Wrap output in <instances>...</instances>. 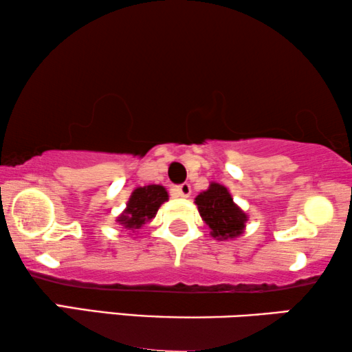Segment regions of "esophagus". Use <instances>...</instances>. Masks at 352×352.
Instances as JSON below:
<instances>
[{
    "mask_svg": "<svg viewBox=\"0 0 352 352\" xmlns=\"http://www.w3.org/2000/svg\"><path fill=\"white\" fill-rule=\"evenodd\" d=\"M175 192H176L177 197H189L190 192H192L190 184H187V182H184V184L176 186L175 187Z\"/></svg>",
    "mask_w": 352,
    "mask_h": 352,
    "instance_id": "34e87169",
    "label": "esophagus"
}]
</instances>
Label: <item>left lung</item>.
<instances>
[{
    "instance_id": "obj_1",
    "label": "left lung",
    "mask_w": 352,
    "mask_h": 352,
    "mask_svg": "<svg viewBox=\"0 0 352 352\" xmlns=\"http://www.w3.org/2000/svg\"><path fill=\"white\" fill-rule=\"evenodd\" d=\"M195 205L214 239L228 240L243 234L248 216L234 204L228 187L211 182L208 189L195 197Z\"/></svg>"
}]
</instances>
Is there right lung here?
Masks as SVG:
<instances>
[{
	"instance_id": "right-lung-1",
	"label": "right lung",
	"mask_w": 352,
	"mask_h": 352,
	"mask_svg": "<svg viewBox=\"0 0 352 352\" xmlns=\"http://www.w3.org/2000/svg\"><path fill=\"white\" fill-rule=\"evenodd\" d=\"M168 200V192L163 186L151 184L138 187L129 197L126 208L117 218V223L124 229L136 230L155 218L158 208Z\"/></svg>"
}]
</instances>
